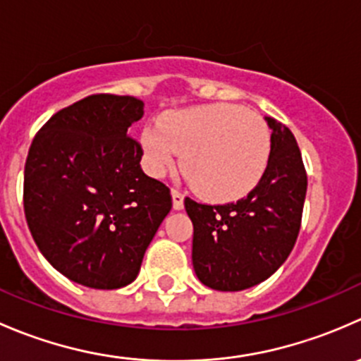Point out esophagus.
<instances>
[{
  "mask_svg": "<svg viewBox=\"0 0 361 361\" xmlns=\"http://www.w3.org/2000/svg\"><path fill=\"white\" fill-rule=\"evenodd\" d=\"M171 195H173V207L176 211L183 209V201H185V195L181 194L180 190H171Z\"/></svg>",
  "mask_w": 361,
  "mask_h": 361,
  "instance_id": "esophagus-1",
  "label": "esophagus"
}]
</instances>
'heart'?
<instances>
[{"label":"heart","mask_w":361,"mask_h":361,"mask_svg":"<svg viewBox=\"0 0 361 361\" xmlns=\"http://www.w3.org/2000/svg\"><path fill=\"white\" fill-rule=\"evenodd\" d=\"M145 167L162 176L181 154L192 188L211 202L248 195L267 169L271 130L258 113L238 104L167 111L141 134Z\"/></svg>","instance_id":"1"}]
</instances>
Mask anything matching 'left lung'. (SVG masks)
I'll return each mask as SVG.
<instances>
[{"label": "left lung", "instance_id": "obj_1", "mask_svg": "<svg viewBox=\"0 0 361 361\" xmlns=\"http://www.w3.org/2000/svg\"><path fill=\"white\" fill-rule=\"evenodd\" d=\"M271 134L267 169L238 202L185 199L194 224L192 264L202 285L239 292L271 278L292 253L307 192V174L292 130L265 116Z\"/></svg>", "mask_w": 361, "mask_h": 361}]
</instances>
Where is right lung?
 I'll return each instance as SVG.
<instances>
[{"instance_id": "right-lung-1", "label": "right lung", "mask_w": 361, "mask_h": 361, "mask_svg": "<svg viewBox=\"0 0 361 361\" xmlns=\"http://www.w3.org/2000/svg\"><path fill=\"white\" fill-rule=\"evenodd\" d=\"M133 96L94 94L57 111L32 140L24 213L36 246L78 285L115 290L136 279L173 199L147 176L129 127L143 116Z\"/></svg>"}]
</instances>
